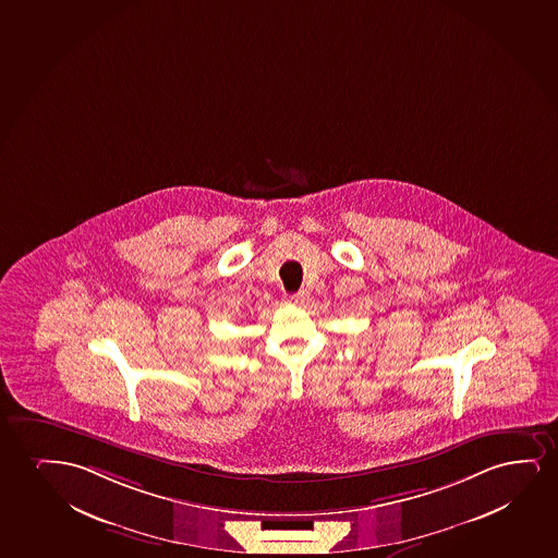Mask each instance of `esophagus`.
<instances>
[{
    "label": "esophagus",
    "instance_id": "34e87169",
    "mask_svg": "<svg viewBox=\"0 0 558 558\" xmlns=\"http://www.w3.org/2000/svg\"><path fill=\"white\" fill-rule=\"evenodd\" d=\"M308 298H311V293L306 290L298 291V293H293L288 298V303L298 304V306H304V304L308 303Z\"/></svg>",
    "mask_w": 558,
    "mask_h": 558
}]
</instances>
